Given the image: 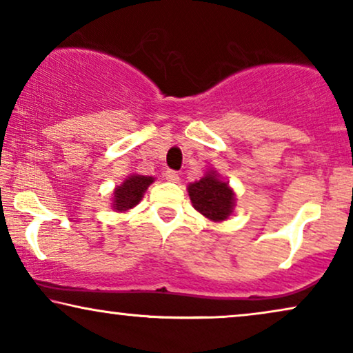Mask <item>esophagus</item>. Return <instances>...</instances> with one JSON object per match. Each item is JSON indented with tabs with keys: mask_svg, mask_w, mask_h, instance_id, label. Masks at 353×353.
I'll use <instances>...</instances> for the list:
<instances>
[{
	"mask_svg": "<svg viewBox=\"0 0 353 353\" xmlns=\"http://www.w3.org/2000/svg\"><path fill=\"white\" fill-rule=\"evenodd\" d=\"M163 176H165L167 181H172V183L180 181V175H178V172H175V170H165Z\"/></svg>",
	"mask_w": 353,
	"mask_h": 353,
	"instance_id": "34e87169",
	"label": "esophagus"
}]
</instances>
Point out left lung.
Here are the masks:
<instances>
[{"mask_svg":"<svg viewBox=\"0 0 353 353\" xmlns=\"http://www.w3.org/2000/svg\"><path fill=\"white\" fill-rule=\"evenodd\" d=\"M192 207L212 221H223L234 209V192L216 170H209L188 186Z\"/></svg>","mask_w":353,"mask_h":353,"instance_id":"obj_1","label":"left lung"}]
</instances>
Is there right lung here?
Listing matches in <instances>:
<instances>
[{"mask_svg":"<svg viewBox=\"0 0 353 353\" xmlns=\"http://www.w3.org/2000/svg\"><path fill=\"white\" fill-rule=\"evenodd\" d=\"M154 183L152 176L144 175H130L122 185L114 190L112 197V209L117 212H127L133 209L134 205L139 204L143 199L144 192H146L148 186Z\"/></svg>","mask_w":353,"mask_h":353,"instance_id":"obj_1","label":"right lung"}]
</instances>
